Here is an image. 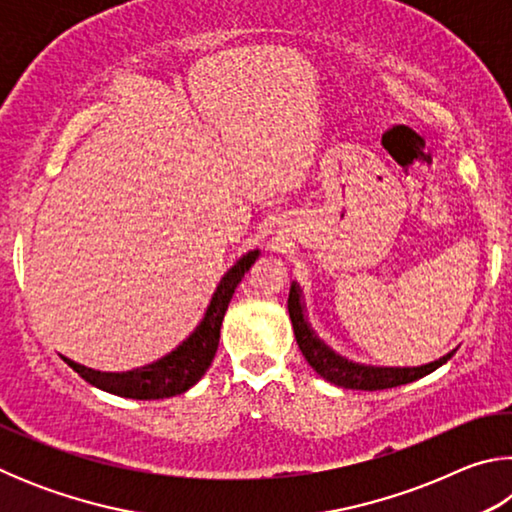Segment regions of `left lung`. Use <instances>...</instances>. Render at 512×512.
Returning a JSON list of instances; mask_svg holds the SVG:
<instances>
[{
	"mask_svg": "<svg viewBox=\"0 0 512 512\" xmlns=\"http://www.w3.org/2000/svg\"><path fill=\"white\" fill-rule=\"evenodd\" d=\"M289 316L293 325V334H296L298 348L302 357L314 368L320 377L327 379L329 384H336L341 388H352V391H384V388H395L402 384H411V381L429 375L436 368L443 366L454 357V352H447L424 366L413 368H386V366H366V363H357L336 354L325 341L318 339V334L311 329L309 320L305 316V302H302V291L298 282L291 284L289 291Z\"/></svg>",
	"mask_w": 512,
	"mask_h": 512,
	"instance_id": "obj_1",
	"label": "left lung"
}]
</instances>
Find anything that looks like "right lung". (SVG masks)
Returning a JSON list of instances; mask_svg holds the SVG:
<instances>
[{"mask_svg": "<svg viewBox=\"0 0 512 512\" xmlns=\"http://www.w3.org/2000/svg\"><path fill=\"white\" fill-rule=\"evenodd\" d=\"M257 257L259 250H248L246 255L237 259L235 266L228 268V273L216 284L210 305H207L201 323L194 327V332L169 354L155 359L153 363L126 372H101L85 368L67 357H63V361L79 372L88 384L112 395L131 397V400H164V397L189 391L210 368L216 348H219L221 323L225 311H228L232 293H235L241 277L255 264Z\"/></svg>", "mask_w": 512, "mask_h": 512, "instance_id": "1", "label": "right lung"}]
</instances>
